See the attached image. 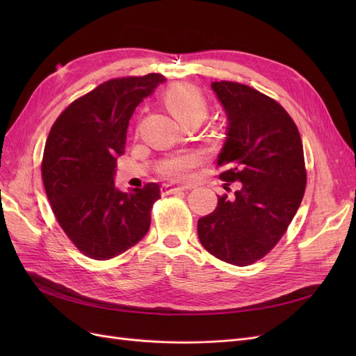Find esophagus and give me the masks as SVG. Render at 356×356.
<instances>
[{
  "label": "esophagus",
  "instance_id": "esophagus-1",
  "mask_svg": "<svg viewBox=\"0 0 356 356\" xmlns=\"http://www.w3.org/2000/svg\"><path fill=\"white\" fill-rule=\"evenodd\" d=\"M188 187L186 186H172V184H163L161 186V195H175L179 191H186Z\"/></svg>",
  "mask_w": 356,
  "mask_h": 356
}]
</instances>
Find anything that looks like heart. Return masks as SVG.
Instances as JSON below:
<instances>
[{
    "label": "heart",
    "mask_w": 356,
    "mask_h": 356,
    "mask_svg": "<svg viewBox=\"0 0 356 356\" xmlns=\"http://www.w3.org/2000/svg\"><path fill=\"white\" fill-rule=\"evenodd\" d=\"M169 110L172 111L179 122L188 117H204L207 115V102H204L203 96L188 88H179L174 92H170L166 98ZM197 163L196 154H182L175 156L165 160L160 166L161 175L174 179H184L190 175L191 169Z\"/></svg>",
    "instance_id": "b5f03b06"
}]
</instances>
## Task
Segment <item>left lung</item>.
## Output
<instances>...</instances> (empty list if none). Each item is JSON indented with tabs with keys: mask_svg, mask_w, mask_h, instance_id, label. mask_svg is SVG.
Here are the masks:
<instances>
[{
	"mask_svg": "<svg viewBox=\"0 0 356 356\" xmlns=\"http://www.w3.org/2000/svg\"><path fill=\"white\" fill-rule=\"evenodd\" d=\"M211 89L227 117L220 179L239 181V188L218 196L215 211L199 218L197 234L213 257L248 266L279 242L300 207L303 144L293 118L268 96L233 81H213Z\"/></svg>",
	"mask_w": 356,
	"mask_h": 356,
	"instance_id": "8db88e82",
	"label": "left lung"
}]
</instances>
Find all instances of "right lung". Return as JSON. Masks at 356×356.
Returning <instances> with one entry per match:
<instances>
[{"label":"right lung","mask_w":356,"mask_h":356,"mask_svg":"<svg viewBox=\"0 0 356 356\" xmlns=\"http://www.w3.org/2000/svg\"><path fill=\"white\" fill-rule=\"evenodd\" d=\"M166 79L161 74L114 79L74 101L51 126L41 174L53 213L79 250L108 260L147 234L160 187L122 191L114 184L136 106Z\"/></svg>","instance_id":"add662e5"}]
</instances>
